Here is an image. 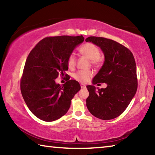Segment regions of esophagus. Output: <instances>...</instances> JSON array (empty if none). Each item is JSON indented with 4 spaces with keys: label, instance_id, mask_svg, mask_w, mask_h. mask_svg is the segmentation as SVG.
Masks as SVG:
<instances>
[{
    "label": "esophagus",
    "instance_id": "1",
    "mask_svg": "<svg viewBox=\"0 0 155 155\" xmlns=\"http://www.w3.org/2000/svg\"><path fill=\"white\" fill-rule=\"evenodd\" d=\"M86 87V86L84 85V84H81V88H85Z\"/></svg>",
    "mask_w": 155,
    "mask_h": 155
}]
</instances>
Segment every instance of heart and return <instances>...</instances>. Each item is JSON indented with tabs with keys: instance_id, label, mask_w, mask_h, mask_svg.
Returning <instances> with one entry per match:
<instances>
[{
	"instance_id": "obj_1",
	"label": "heart",
	"mask_w": 155,
	"mask_h": 155,
	"mask_svg": "<svg viewBox=\"0 0 155 155\" xmlns=\"http://www.w3.org/2000/svg\"><path fill=\"white\" fill-rule=\"evenodd\" d=\"M79 52L84 56L90 59L91 64L98 65L101 63V51L96 45L92 43H86L79 48ZM68 65L70 68L74 67L76 64V55L74 53H71L68 57ZM93 72L90 70H78L73 74V78L81 83H87L92 77Z\"/></svg>"
}]
</instances>
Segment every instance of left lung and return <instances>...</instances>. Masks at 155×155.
Masks as SVG:
<instances>
[{"mask_svg": "<svg viewBox=\"0 0 155 155\" xmlns=\"http://www.w3.org/2000/svg\"><path fill=\"white\" fill-rule=\"evenodd\" d=\"M85 41L99 46L104 55L103 65L94 77L93 85L107 84L106 88L98 90L94 85L87 86L90 95L86 105L99 119L115 118L127 108L137 90L135 58L129 49L110 39L91 36Z\"/></svg>", "mask_w": 155, "mask_h": 155, "instance_id": "8db88e82", "label": "left lung"}]
</instances>
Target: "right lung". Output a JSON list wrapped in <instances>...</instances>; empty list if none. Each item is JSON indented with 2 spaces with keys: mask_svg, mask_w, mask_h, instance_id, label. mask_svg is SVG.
I'll use <instances>...</instances> for the list:
<instances>
[{
  "mask_svg": "<svg viewBox=\"0 0 155 155\" xmlns=\"http://www.w3.org/2000/svg\"><path fill=\"white\" fill-rule=\"evenodd\" d=\"M83 41V35L47 37L28 55L20 79V90L28 109L39 119L52 122L61 117L81 90L77 81L68 78L60 85L55 79L68 70V56Z\"/></svg>",
  "mask_w": 155,
  "mask_h": 155,
  "instance_id": "obj_1",
  "label": "right lung"
}]
</instances>
